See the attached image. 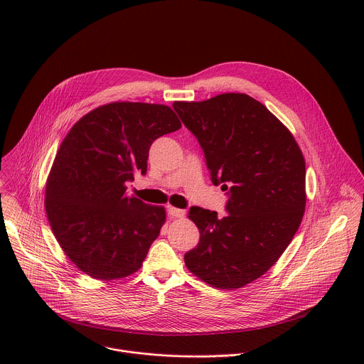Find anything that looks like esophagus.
<instances>
[{
	"label": "esophagus",
	"mask_w": 364,
	"mask_h": 364,
	"mask_svg": "<svg viewBox=\"0 0 364 364\" xmlns=\"http://www.w3.org/2000/svg\"><path fill=\"white\" fill-rule=\"evenodd\" d=\"M168 215L174 219H183L186 216V212L181 209H177V207H168Z\"/></svg>",
	"instance_id": "esophagus-1"
}]
</instances>
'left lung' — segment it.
<instances>
[{
  "mask_svg": "<svg viewBox=\"0 0 364 364\" xmlns=\"http://www.w3.org/2000/svg\"><path fill=\"white\" fill-rule=\"evenodd\" d=\"M198 139L212 181L230 188L229 215L193 207L198 245L187 269L215 288L237 289L261 278L291 243L305 213V160L291 131L245 93L174 102Z\"/></svg>",
  "mask_w": 364,
  "mask_h": 364,
  "instance_id": "1",
  "label": "left lung"
}]
</instances>
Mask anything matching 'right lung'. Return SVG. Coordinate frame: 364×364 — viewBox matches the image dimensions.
Instances as JSON below:
<instances>
[{
    "instance_id": "add662e5",
    "label": "right lung",
    "mask_w": 364,
    "mask_h": 364,
    "mask_svg": "<svg viewBox=\"0 0 364 364\" xmlns=\"http://www.w3.org/2000/svg\"><path fill=\"white\" fill-rule=\"evenodd\" d=\"M180 128L170 107L145 102L107 103L70 128L50 168L44 207L77 269L114 281L142 267L166 209L129 196L127 183L146 173L151 144Z\"/></svg>"
}]
</instances>
